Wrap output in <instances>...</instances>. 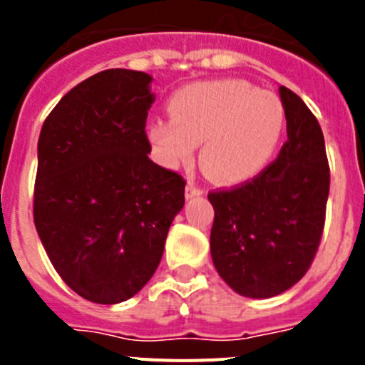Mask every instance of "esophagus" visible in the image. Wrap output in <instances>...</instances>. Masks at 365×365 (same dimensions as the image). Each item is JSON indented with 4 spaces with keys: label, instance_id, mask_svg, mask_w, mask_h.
<instances>
[{
    "label": "esophagus",
    "instance_id": "obj_1",
    "mask_svg": "<svg viewBox=\"0 0 365 365\" xmlns=\"http://www.w3.org/2000/svg\"><path fill=\"white\" fill-rule=\"evenodd\" d=\"M202 190L201 188H195V186L193 185H188L186 186V190H185V195H186V199H193V197H199V195H202Z\"/></svg>",
    "mask_w": 365,
    "mask_h": 365
}]
</instances>
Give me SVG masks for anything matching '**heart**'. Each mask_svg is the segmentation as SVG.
Listing matches in <instances>:
<instances>
[{"label":"heart","mask_w":365,"mask_h":365,"mask_svg":"<svg viewBox=\"0 0 365 365\" xmlns=\"http://www.w3.org/2000/svg\"><path fill=\"white\" fill-rule=\"evenodd\" d=\"M172 120H151L148 138L166 168L185 166L201 146V166L221 185H243L274 157L285 109L274 93L243 80H205L180 87L168 102Z\"/></svg>","instance_id":"obj_1"}]
</instances>
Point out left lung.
I'll return each instance as SVG.
<instances>
[{
  "mask_svg": "<svg viewBox=\"0 0 365 365\" xmlns=\"http://www.w3.org/2000/svg\"><path fill=\"white\" fill-rule=\"evenodd\" d=\"M287 143L247 185L212 192L210 252L222 282L247 298H272L299 282L322 240L329 164L322 128L302 98L279 86Z\"/></svg>",
  "mask_w": 365,
  "mask_h": 365,
  "instance_id": "obj_1",
  "label": "left lung"
}]
</instances>
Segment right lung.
I'll use <instances>...</instances> for the list:
<instances>
[{
    "label": "right lung",
    "mask_w": 365,
    "mask_h": 365,
    "mask_svg": "<svg viewBox=\"0 0 365 365\" xmlns=\"http://www.w3.org/2000/svg\"><path fill=\"white\" fill-rule=\"evenodd\" d=\"M151 76L108 69L73 87L38 140L34 225L76 294L115 305L151 279L185 180L148 157Z\"/></svg>",
    "instance_id": "obj_1"
}]
</instances>
